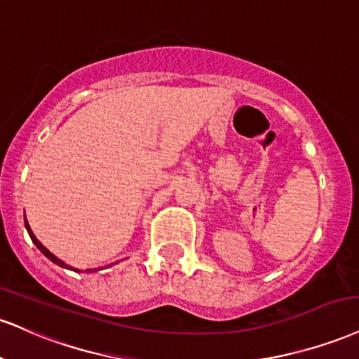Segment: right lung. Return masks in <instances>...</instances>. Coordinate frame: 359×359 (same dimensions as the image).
I'll return each instance as SVG.
<instances>
[{
    "instance_id": "1",
    "label": "right lung",
    "mask_w": 359,
    "mask_h": 359,
    "mask_svg": "<svg viewBox=\"0 0 359 359\" xmlns=\"http://www.w3.org/2000/svg\"><path fill=\"white\" fill-rule=\"evenodd\" d=\"M25 226H27V231H28V234H29V237H32V241H33V243H34V245H36V248H38V249H40V250H41V252H43V254H45V256L50 259V261H51V262H55V264H58V266H62V267H67V269H73V267H70V266H68V264H65V262H63V261H60V259H58V257H56V256H53V254H51V252H50V250H48V249H46V248H45V245H43V244L40 243V241H38V239H36V237H34V234H33V232H32V229H29V226H28L27 219H25ZM73 271H76V273H81V271H80V269H73ZM93 271H95V269H93ZM86 273H90V269H88V271H86Z\"/></svg>"
}]
</instances>
